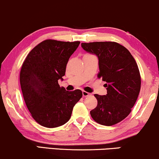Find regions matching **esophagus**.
Here are the masks:
<instances>
[{
	"label": "esophagus",
	"instance_id": "obj_1",
	"mask_svg": "<svg viewBox=\"0 0 159 159\" xmlns=\"http://www.w3.org/2000/svg\"><path fill=\"white\" fill-rule=\"evenodd\" d=\"M82 94H83L84 97H88V96L91 95V94L89 93V92H86V91H83V92H82Z\"/></svg>",
	"mask_w": 159,
	"mask_h": 159
}]
</instances>
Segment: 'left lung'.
I'll use <instances>...</instances> for the list:
<instances>
[{
	"label": "left lung",
	"instance_id": "obj_1",
	"mask_svg": "<svg viewBox=\"0 0 159 159\" xmlns=\"http://www.w3.org/2000/svg\"><path fill=\"white\" fill-rule=\"evenodd\" d=\"M86 52L95 54L99 60L98 78L106 81V95L94 94L96 108L90 111L94 121L114 125L129 115L141 88L138 65L129 51L115 42L81 43Z\"/></svg>",
	"mask_w": 159,
	"mask_h": 159
}]
</instances>
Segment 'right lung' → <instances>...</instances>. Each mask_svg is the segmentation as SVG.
Here are the masks:
<instances>
[{
    "instance_id": "obj_1",
    "label": "right lung",
    "mask_w": 159,
    "mask_h": 159,
    "mask_svg": "<svg viewBox=\"0 0 159 159\" xmlns=\"http://www.w3.org/2000/svg\"><path fill=\"white\" fill-rule=\"evenodd\" d=\"M79 44V41L44 40L24 60L20 73L24 100L32 117L44 127L65 124L83 95L80 89L66 91L58 83L65 75L68 60Z\"/></svg>"
}]
</instances>
